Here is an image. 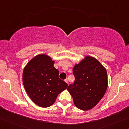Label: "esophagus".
<instances>
[{
  "mask_svg": "<svg viewBox=\"0 0 129 129\" xmlns=\"http://www.w3.org/2000/svg\"><path fill=\"white\" fill-rule=\"evenodd\" d=\"M64 81H65V82H66V83H67V84H69V82H68V80H67V79H66V80H65Z\"/></svg>",
  "mask_w": 129,
  "mask_h": 129,
  "instance_id": "1",
  "label": "esophagus"
}]
</instances>
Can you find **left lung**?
<instances>
[{
	"instance_id": "8db88e82",
	"label": "left lung",
	"mask_w": 129,
	"mask_h": 129,
	"mask_svg": "<svg viewBox=\"0 0 129 129\" xmlns=\"http://www.w3.org/2000/svg\"><path fill=\"white\" fill-rule=\"evenodd\" d=\"M75 80L67 89L75 105L87 111L94 108L102 99L108 87L107 72L95 58L87 56L73 69Z\"/></svg>"
}]
</instances>
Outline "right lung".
Listing matches in <instances>:
<instances>
[{
    "label": "right lung",
    "mask_w": 129,
    "mask_h": 129,
    "mask_svg": "<svg viewBox=\"0 0 129 129\" xmlns=\"http://www.w3.org/2000/svg\"><path fill=\"white\" fill-rule=\"evenodd\" d=\"M54 61L44 54L37 55L25 66L22 82L31 100L43 108L50 107L58 94L66 89L68 84L59 78Z\"/></svg>",
    "instance_id": "right-lung-1"
}]
</instances>
